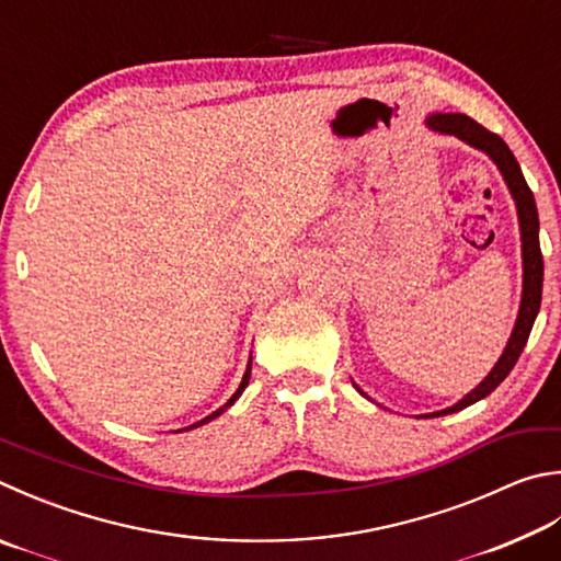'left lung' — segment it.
<instances>
[{
    "label": "left lung",
    "instance_id": "left-lung-1",
    "mask_svg": "<svg viewBox=\"0 0 561 561\" xmlns=\"http://www.w3.org/2000/svg\"><path fill=\"white\" fill-rule=\"evenodd\" d=\"M426 127L439 131V135L458 137L461 141H466L468 147L483 151V154L493 161L497 171L503 174L505 186L515 201L517 222H520V240H523V299H520V309H517V319H515L511 339H507L505 351L493 365V370L488 373L471 392L463 394L456 404L446 407V410L424 414V416H444V414H454L458 410H463V407H471L478 400H483V397L491 394L495 387L511 375L513 365L517 363V358H520V353L529 339V331H533V323L539 313L545 264H542V250H539V218H537L535 196L527 186L520 164H517V159L513 157V151L507 149L505 141L497 135H493V131H488L483 125H478L476 119L461 115V112H434V115L426 117ZM355 390L365 394L358 385H355Z\"/></svg>",
    "mask_w": 561,
    "mask_h": 561
}]
</instances>
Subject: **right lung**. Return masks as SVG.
<instances>
[{
	"label": "right lung",
	"mask_w": 561,
	"mask_h": 561,
	"mask_svg": "<svg viewBox=\"0 0 561 561\" xmlns=\"http://www.w3.org/2000/svg\"><path fill=\"white\" fill-rule=\"evenodd\" d=\"M250 370H252V358H250V363H248V370H245V375H242V380H240V387H238V390H236V394H232L230 397V400L226 402V404H222L220 407V410H216V412H213V414H208L206 416V420H201V422H196V424H191V426H186V432L188 430H196V426H203V424H206V422H210V420H216V416H220L222 412H226L228 410V407H232V404H236L238 402V397L242 394V392H245V387H248V382H250ZM183 432V430H181Z\"/></svg>",
	"instance_id": "add662e5"
}]
</instances>
